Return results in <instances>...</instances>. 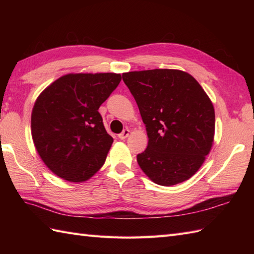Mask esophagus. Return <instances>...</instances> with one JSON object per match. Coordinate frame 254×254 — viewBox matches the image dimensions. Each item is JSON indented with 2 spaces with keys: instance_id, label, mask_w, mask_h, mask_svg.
<instances>
[{
  "instance_id": "1",
  "label": "esophagus",
  "mask_w": 254,
  "mask_h": 254,
  "mask_svg": "<svg viewBox=\"0 0 254 254\" xmlns=\"http://www.w3.org/2000/svg\"><path fill=\"white\" fill-rule=\"evenodd\" d=\"M128 135H130V130H128V128H126V130H123V132L119 134L118 136L120 139H126Z\"/></svg>"
}]
</instances>
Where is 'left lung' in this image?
<instances>
[{
	"instance_id": "8db88e82",
	"label": "left lung",
	"mask_w": 254,
	"mask_h": 254,
	"mask_svg": "<svg viewBox=\"0 0 254 254\" xmlns=\"http://www.w3.org/2000/svg\"><path fill=\"white\" fill-rule=\"evenodd\" d=\"M148 136L137 163L150 180L175 186L195 174L214 142L215 111L197 80L179 69L122 74Z\"/></svg>"
}]
</instances>
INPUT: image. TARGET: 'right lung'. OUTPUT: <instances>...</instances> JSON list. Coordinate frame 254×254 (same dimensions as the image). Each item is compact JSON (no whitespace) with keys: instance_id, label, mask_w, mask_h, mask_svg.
Returning <instances> with one entry per match:
<instances>
[{"instance_id":"obj_1","label":"right lung","mask_w":254,"mask_h":254,"mask_svg":"<svg viewBox=\"0 0 254 254\" xmlns=\"http://www.w3.org/2000/svg\"><path fill=\"white\" fill-rule=\"evenodd\" d=\"M120 82L121 75L116 73L67 74L38 97L31 113V136L53 174L83 182L105 164L113 138L98 109Z\"/></svg>"}]
</instances>
